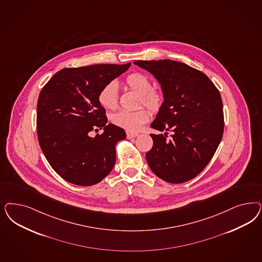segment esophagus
I'll return each instance as SVG.
<instances>
[{
	"label": "esophagus",
	"instance_id": "1",
	"mask_svg": "<svg viewBox=\"0 0 262 262\" xmlns=\"http://www.w3.org/2000/svg\"><path fill=\"white\" fill-rule=\"evenodd\" d=\"M139 135L138 133H133V132H127L126 136L128 139H132V138H136L137 136Z\"/></svg>",
	"mask_w": 262,
	"mask_h": 262
}]
</instances>
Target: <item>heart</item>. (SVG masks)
Returning a JSON list of instances; mask_svg holds the SVG:
<instances>
[{
	"label": "heart",
	"instance_id": "b5f03b06",
	"mask_svg": "<svg viewBox=\"0 0 262 262\" xmlns=\"http://www.w3.org/2000/svg\"><path fill=\"white\" fill-rule=\"evenodd\" d=\"M125 84L132 91L141 94L140 104H144L153 112L159 110L163 104V94L160 91L152 88L151 80L140 72H134L128 75ZM98 101L104 108L113 110L118 106V84L112 81L102 88ZM149 118L148 111L144 108L136 111L120 110L112 116V121L115 125L121 127L129 132H135L141 129Z\"/></svg>",
	"mask_w": 262,
	"mask_h": 262
}]
</instances>
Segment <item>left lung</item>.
<instances>
[{
    "label": "left lung",
    "mask_w": 262,
    "mask_h": 262,
    "mask_svg": "<svg viewBox=\"0 0 262 262\" xmlns=\"http://www.w3.org/2000/svg\"><path fill=\"white\" fill-rule=\"evenodd\" d=\"M162 88L164 102L152 128L153 146L146 152L152 171L169 183L195 178L210 162L224 133L221 94L203 72L171 59L136 60ZM171 132L172 139H167Z\"/></svg>",
    "instance_id": "1"
}]
</instances>
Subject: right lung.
I'll return each mask as SVG.
<instances>
[{
  "label": "right lung",
  "mask_w": 262,
  "mask_h": 262,
  "mask_svg": "<svg viewBox=\"0 0 262 262\" xmlns=\"http://www.w3.org/2000/svg\"><path fill=\"white\" fill-rule=\"evenodd\" d=\"M130 66L129 62L63 68L39 93L36 111L39 145L51 167L68 182L94 185L114 168L116 144L126 134L120 127L107 124L98 95L105 84ZM102 127V135L90 136L92 130Z\"/></svg>",
  "instance_id": "add662e5"
}]
</instances>
